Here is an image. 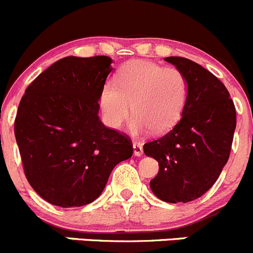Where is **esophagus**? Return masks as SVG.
Masks as SVG:
<instances>
[{
    "mask_svg": "<svg viewBox=\"0 0 253 253\" xmlns=\"http://www.w3.org/2000/svg\"><path fill=\"white\" fill-rule=\"evenodd\" d=\"M132 148H134V155L136 157H141L142 153H144V150H142V146L139 144V142H134L132 144Z\"/></svg>",
    "mask_w": 253,
    "mask_h": 253,
    "instance_id": "obj_1",
    "label": "esophagus"
}]
</instances>
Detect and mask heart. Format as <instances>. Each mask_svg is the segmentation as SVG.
I'll return each mask as SVG.
<instances>
[{"label": "heart", "mask_w": 253, "mask_h": 253, "mask_svg": "<svg viewBox=\"0 0 253 253\" xmlns=\"http://www.w3.org/2000/svg\"><path fill=\"white\" fill-rule=\"evenodd\" d=\"M116 82L106 83L98 97L108 126H123L131 108L135 114L130 124L132 135L148 129L156 135L165 134L181 118L189 83L179 69L165 68L150 61H132L123 67Z\"/></svg>", "instance_id": "obj_1"}]
</instances>
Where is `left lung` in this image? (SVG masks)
<instances>
[{"label": "left lung", "mask_w": 253, "mask_h": 253, "mask_svg": "<svg viewBox=\"0 0 253 253\" xmlns=\"http://www.w3.org/2000/svg\"><path fill=\"white\" fill-rule=\"evenodd\" d=\"M165 59L186 77L189 95L180 121L165 136L145 144L144 152L160 166L150 181L153 194L169 204H186L207 192L228 162L236 111L212 73L184 57Z\"/></svg>", "instance_id": "8db88e82"}]
</instances>
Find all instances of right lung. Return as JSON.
Masks as SVG:
<instances>
[{"mask_svg": "<svg viewBox=\"0 0 253 253\" xmlns=\"http://www.w3.org/2000/svg\"><path fill=\"white\" fill-rule=\"evenodd\" d=\"M111 64L107 56L64 57L43 70L20 100L14 135L23 168L31 187L49 204H91L114 167L132 156L131 140L98 117Z\"/></svg>", "mask_w": 253, "mask_h": 253, "instance_id": "add662e5", "label": "right lung"}]
</instances>
